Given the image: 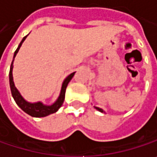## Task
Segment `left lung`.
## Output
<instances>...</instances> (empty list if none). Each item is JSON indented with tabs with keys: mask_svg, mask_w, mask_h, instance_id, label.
Masks as SVG:
<instances>
[{
	"mask_svg": "<svg viewBox=\"0 0 157 157\" xmlns=\"http://www.w3.org/2000/svg\"><path fill=\"white\" fill-rule=\"evenodd\" d=\"M95 109H98V110H99V111H101V112H103V110H102L101 109H100V108L95 107Z\"/></svg>",
	"mask_w": 157,
	"mask_h": 157,
	"instance_id": "8db88e82",
	"label": "left lung"
}]
</instances>
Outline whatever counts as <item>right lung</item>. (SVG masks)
I'll return each instance as SVG.
<instances>
[{
  "label": "right lung",
  "instance_id": "right-lung-1",
  "mask_svg": "<svg viewBox=\"0 0 157 157\" xmlns=\"http://www.w3.org/2000/svg\"><path fill=\"white\" fill-rule=\"evenodd\" d=\"M27 36H24L23 39L21 40V44L19 45L18 48L16 49L15 53H14V57L16 56L18 51L20 49V48L21 47V44L23 43V41L26 39ZM12 67H13V61L11 63L10 65V91H11V94H12V97L14 99V101H16V103L18 104V106L23 111H25L27 114L32 116V117H36V118H40V117H46L49 114L52 113H55L58 110V109L62 106L63 102H64V94H65V90H66V87H67V84L68 82L71 81V79L73 78V76L75 75V72L71 74L70 75H68L66 78L64 79V82H63V85H62V89H61V93L57 99V101L51 106H46V105H43L41 102H36V103H29L28 101H26L22 96L21 95V93H19V91L16 89L15 85H14V82H13V77H12Z\"/></svg>",
  "mask_w": 157,
  "mask_h": 157
}]
</instances>
